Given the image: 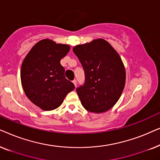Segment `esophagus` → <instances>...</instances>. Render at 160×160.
<instances>
[{"instance_id":"1","label":"esophagus","mask_w":160,"mask_h":160,"mask_svg":"<svg viewBox=\"0 0 160 160\" xmlns=\"http://www.w3.org/2000/svg\"><path fill=\"white\" fill-rule=\"evenodd\" d=\"M73 84L75 85V87H76V84H77V82H76V79H74V80L73 81Z\"/></svg>"}]
</instances>
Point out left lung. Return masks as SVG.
Returning <instances> with one entry per match:
<instances>
[{"label":"left lung","mask_w":160,"mask_h":160,"mask_svg":"<svg viewBox=\"0 0 160 160\" xmlns=\"http://www.w3.org/2000/svg\"><path fill=\"white\" fill-rule=\"evenodd\" d=\"M85 74L76 89L82 106L93 113L106 112L117 103L124 88L125 69L119 54L102 38L73 47Z\"/></svg>","instance_id":"obj_1"}]
</instances>
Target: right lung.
<instances>
[{
  "mask_svg": "<svg viewBox=\"0 0 160 160\" xmlns=\"http://www.w3.org/2000/svg\"><path fill=\"white\" fill-rule=\"evenodd\" d=\"M70 46L49 39L36 43L22 64L20 77L23 90L32 103L44 111L58 108L75 86L65 77L60 60Z\"/></svg>",
  "mask_w": 160,
  "mask_h": 160,
  "instance_id": "1",
  "label": "right lung"
}]
</instances>
